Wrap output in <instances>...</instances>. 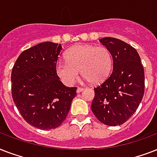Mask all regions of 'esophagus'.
I'll list each match as a JSON object with an SVG mask.
<instances>
[{
    "instance_id": "esophagus-1",
    "label": "esophagus",
    "mask_w": 157,
    "mask_h": 157,
    "mask_svg": "<svg viewBox=\"0 0 157 157\" xmlns=\"http://www.w3.org/2000/svg\"><path fill=\"white\" fill-rule=\"evenodd\" d=\"M84 90V88H82V87H78V88H77V90H76V92H77V93H80V92H81V91L83 90Z\"/></svg>"
}]
</instances>
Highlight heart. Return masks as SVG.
<instances>
[{
	"label": "heart",
	"mask_w": 157,
	"mask_h": 157,
	"mask_svg": "<svg viewBox=\"0 0 157 157\" xmlns=\"http://www.w3.org/2000/svg\"><path fill=\"white\" fill-rule=\"evenodd\" d=\"M112 56L108 49L92 45H78L66 54V61H59L55 71L67 86H72L78 79L79 71L87 81L100 84L110 75Z\"/></svg>",
	"instance_id": "obj_1"
}]
</instances>
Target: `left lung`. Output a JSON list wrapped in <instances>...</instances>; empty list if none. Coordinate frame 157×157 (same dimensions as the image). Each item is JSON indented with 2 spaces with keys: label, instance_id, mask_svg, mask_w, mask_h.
<instances>
[{
  "label": "left lung",
  "instance_id": "8db88e82",
  "mask_svg": "<svg viewBox=\"0 0 157 157\" xmlns=\"http://www.w3.org/2000/svg\"><path fill=\"white\" fill-rule=\"evenodd\" d=\"M112 54L113 70L103 83L94 88L91 110L103 124H124L136 112L145 89L144 69L134 47L117 38L99 40Z\"/></svg>",
  "mask_w": 157,
  "mask_h": 157
}]
</instances>
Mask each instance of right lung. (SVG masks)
I'll return each mask as SVG.
<instances>
[{"label":"right lung","instance_id":"add662e5","mask_svg":"<svg viewBox=\"0 0 157 157\" xmlns=\"http://www.w3.org/2000/svg\"><path fill=\"white\" fill-rule=\"evenodd\" d=\"M62 45L42 42L24 50L11 72V94L23 118L41 129H55L67 116L76 87L59 81L55 67Z\"/></svg>","mask_w":157,"mask_h":157}]
</instances>
